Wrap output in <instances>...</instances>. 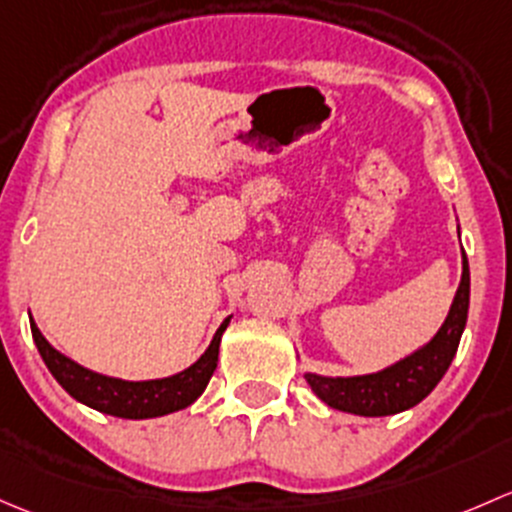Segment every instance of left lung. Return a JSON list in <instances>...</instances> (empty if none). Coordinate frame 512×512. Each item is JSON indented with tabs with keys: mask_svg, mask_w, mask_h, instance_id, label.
Instances as JSON below:
<instances>
[{
	"mask_svg": "<svg viewBox=\"0 0 512 512\" xmlns=\"http://www.w3.org/2000/svg\"><path fill=\"white\" fill-rule=\"evenodd\" d=\"M468 298H471V273H468V258L463 254L461 283L453 295L449 315H446L439 333L431 337L424 347L374 374L323 377V374L308 372L305 379H308L310 389L328 407L347 414L389 416L416 407L421 399L429 397L431 389L449 370L458 342H461L463 328H466Z\"/></svg>",
	"mask_w": 512,
	"mask_h": 512,
	"instance_id": "left-lung-1",
	"label": "left lung"
}]
</instances>
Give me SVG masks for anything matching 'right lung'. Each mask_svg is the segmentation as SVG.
I'll use <instances>...</instances> for the list:
<instances>
[{
    "label": "right lung",
    "mask_w": 512,
    "mask_h": 512,
    "mask_svg": "<svg viewBox=\"0 0 512 512\" xmlns=\"http://www.w3.org/2000/svg\"><path fill=\"white\" fill-rule=\"evenodd\" d=\"M231 318H226L214 333L212 342H209L207 352L199 357L194 365L187 370L172 374V377L162 379H147V382H128V379L118 377H105L88 367H81L73 362L71 357L61 355L44 335L36 328L31 320V335H34L36 347H39L41 360L46 362L49 372L54 374L56 382L78 399L86 407L96 409V412L120 416V419H152V416H165L179 409L189 407L197 402L199 394L207 389L209 379H212L214 370L219 362V342L224 335L226 325Z\"/></svg>",
    "instance_id": "right-lung-1"
}]
</instances>
